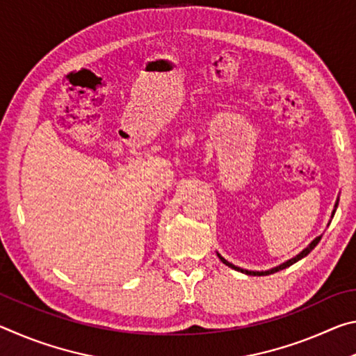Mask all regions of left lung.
<instances>
[{"label": "left lung", "mask_w": 356, "mask_h": 356, "mask_svg": "<svg viewBox=\"0 0 356 356\" xmlns=\"http://www.w3.org/2000/svg\"><path fill=\"white\" fill-rule=\"evenodd\" d=\"M336 207H337V204H336ZM333 215H334V212H333ZM321 242V237H317L314 242H312L308 248L306 250H303L300 252L298 256H295L293 259H291V261H287V262H284L282 265H280V267H275V268H272V270H267V272H251V270H243V268H240V267H236V265H232V264H229L225 257H221L220 254H218V257H220V261L222 262V264H226L227 267H231V268H234V270H237V272H242V273H246V275H251V276H265V275H272V273H275V272H280V270H282V268H287V267H291L292 264H295L297 261H300V259H303L305 256H308L309 252L314 250V246Z\"/></svg>", "instance_id": "left-lung-1"}]
</instances>
